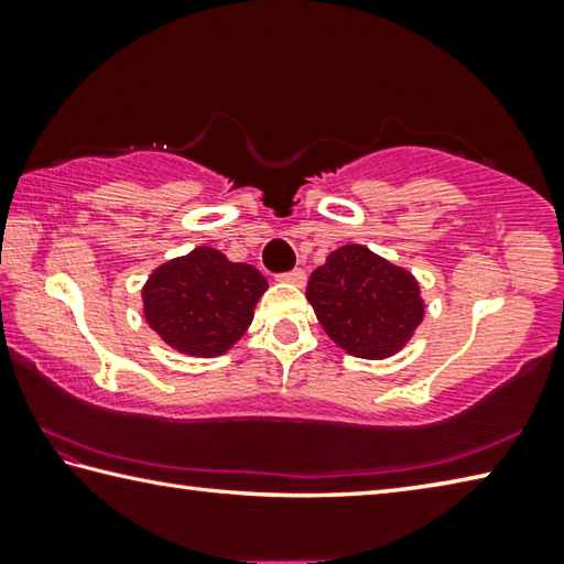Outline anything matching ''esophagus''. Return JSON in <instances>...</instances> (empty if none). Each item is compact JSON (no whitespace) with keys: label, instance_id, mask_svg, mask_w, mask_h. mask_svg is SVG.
Wrapping results in <instances>:
<instances>
[{"label":"esophagus","instance_id":"esophagus-1","mask_svg":"<svg viewBox=\"0 0 564 564\" xmlns=\"http://www.w3.org/2000/svg\"><path fill=\"white\" fill-rule=\"evenodd\" d=\"M279 281L293 283V285H303L305 283V271L303 269H293L289 273H279Z\"/></svg>","mask_w":564,"mask_h":564}]
</instances>
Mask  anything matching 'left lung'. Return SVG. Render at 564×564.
<instances>
[{
	"label": "left lung",
	"mask_w": 564,
	"mask_h": 564,
	"mask_svg": "<svg viewBox=\"0 0 564 564\" xmlns=\"http://www.w3.org/2000/svg\"><path fill=\"white\" fill-rule=\"evenodd\" d=\"M305 299L343 350L370 360L403 348L425 313L413 275L358 243L336 248L311 273Z\"/></svg>",
	"instance_id": "8db88e82"
}]
</instances>
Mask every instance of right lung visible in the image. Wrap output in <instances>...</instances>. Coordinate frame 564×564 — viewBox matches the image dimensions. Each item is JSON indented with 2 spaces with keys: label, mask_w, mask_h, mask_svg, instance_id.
Instances as JSON below:
<instances>
[{
  "label": "right lung",
  "mask_w": 564,
  "mask_h": 564,
  "mask_svg": "<svg viewBox=\"0 0 564 564\" xmlns=\"http://www.w3.org/2000/svg\"><path fill=\"white\" fill-rule=\"evenodd\" d=\"M269 283L248 263L202 246L169 261L144 285V316L171 348L186 356H221L243 336Z\"/></svg>",
  "instance_id": "obj_1"
}]
</instances>
